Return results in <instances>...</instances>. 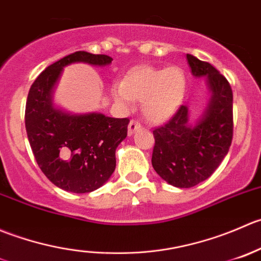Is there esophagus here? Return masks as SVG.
Masks as SVG:
<instances>
[{
    "instance_id": "34e87169",
    "label": "esophagus",
    "mask_w": 261,
    "mask_h": 261,
    "mask_svg": "<svg viewBox=\"0 0 261 261\" xmlns=\"http://www.w3.org/2000/svg\"><path fill=\"white\" fill-rule=\"evenodd\" d=\"M138 129H141V124L138 122H136V120H130L129 125H128V134L132 136V134H134V132Z\"/></svg>"
}]
</instances>
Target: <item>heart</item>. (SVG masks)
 <instances>
[{"label":"heart","instance_id":"1","mask_svg":"<svg viewBox=\"0 0 261 261\" xmlns=\"http://www.w3.org/2000/svg\"><path fill=\"white\" fill-rule=\"evenodd\" d=\"M187 80L181 68L138 67L132 69L122 84H115L112 92L114 100L129 105L132 100H142V114L148 122H167L181 105Z\"/></svg>","mask_w":261,"mask_h":261}]
</instances>
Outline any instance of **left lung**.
<instances>
[{
	"label": "left lung",
	"instance_id": "obj_1",
	"mask_svg": "<svg viewBox=\"0 0 261 261\" xmlns=\"http://www.w3.org/2000/svg\"><path fill=\"white\" fill-rule=\"evenodd\" d=\"M193 76L205 77L210 100L202 115L190 120L181 105L166 125L153 130L152 166L170 185L192 188L204 181L228 153L233 132L232 90L228 81L207 62L187 54Z\"/></svg>",
	"mask_w": 261,
	"mask_h": 261
}]
</instances>
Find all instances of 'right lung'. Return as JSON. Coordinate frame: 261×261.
<instances>
[{"instance_id": "1", "label": "right lung", "mask_w": 261, "mask_h": 261, "mask_svg": "<svg viewBox=\"0 0 261 261\" xmlns=\"http://www.w3.org/2000/svg\"><path fill=\"white\" fill-rule=\"evenodd\" d=\"M105 54L74 51L50 64L29 90L25 128L40 170L56 187L72 193L99 189L115 170V149L127 137L129 119L101 113L72 114L53 101V92L64 67L87 63L104 67Z\"/></svg>"}]
</instances>
